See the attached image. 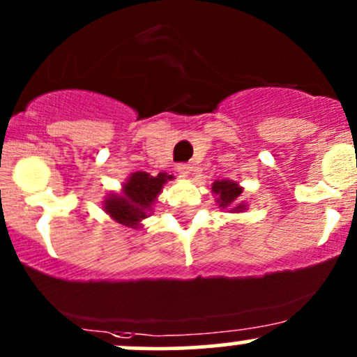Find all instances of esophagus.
I'll use <instances>...</instances> for the list:
<instances>
[{"mask_svg": "<svg viewBox=\"0 0 357 357\" xmlns=\"http://www.w3.org/2000/svg\"><path fill=\"white\" fill-rule=\"evenodd\" d=\"M191 169H193L191 164H181V166H178V172L181 178H188V176L191 174Z\"/></svg>", "mask_w": 357, "mask_h": 357, "instance_id": "34e87169", "label": "esophagus"}]
</instances>
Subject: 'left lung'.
I'll list each match as a JSON object with an SVG mask.
<instances>
[{
	"instance_id": "obj_1",
	"label": "left lung",
	"mask_w": 357,
	"mask_h": 357,
	"mask_svg": "<svg viewBox=\"0 0 357 357\" xmlns=\"http://www.w3.org/2000/svg\"><path fill=\"white\" fill-rule=\"evenodd\" d=\"M244 188L232 179H218L211 185V193L215 195V202L218 208L227 210L229 213H241L248 210V203L242 199Z\"/></svg>"
}]
</instances>
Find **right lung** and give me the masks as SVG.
<instances>
[{
    "label": "right lung",
    "mask_w": 357,
    "mask_h": 357,
    "mask_svg": "<svg viewBox=\"0 0 357 357\" xmlns=\"http://www.w3.org/2000/svg\"><path fill=\"white\" fill-rule=\"evenodd\" d=\"M167 172L151 176L146 171L132 172L121 185L120 193H108L105 197L103 210L112 220L130 229H142V220L152 213L160 190L171 181Z\"/></svg>",
    "instance_id": "add662e5"
}]
</instances>
